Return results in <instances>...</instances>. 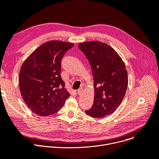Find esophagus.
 Returning a JSON list of instances; mask_svg holds the SVG:
<instances>
[{
    "label": "esophagus",
    "instance_id": "1",
    "mask_svg": "<svg viewBox=\"0 0 159 159\" xmlns=\"http://www.w3.org/2000/svg\"><path fill=\"white\" fill-rule=\"evenodd\" d=\"M82 92H83V89H82V88H79V89L77 90V93H78L79 95H81V94L82 93Z\"/></svg>",
    "mask_w": 159,
    "mask_h": 159
}]
</instances>
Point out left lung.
<instances>
[{"label": "left lung", "instance_id": "1", "mask_svg": "<svg viewBox=\"0 0 159 159\" xmlns=\"http://www.w3.org/2000/svg\"><path fill=\"white\" fill-rule=\"evenodd\" d=\"M78 47L88 58L93 75V104L85 112L91 117H105L115 111L126 93L128 78L124 62L110 46L101 42H85Z\"/></svg>", "mask_w": 159, "mask_h": 159}]
</instances>
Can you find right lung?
Wrapping results in <instances>:
<instances>
[{
  "label": "right lung",
  "mask_w": 159,
  "mask_h": 159,
  "mask_svg": "<svg viewBox=\"0 0 159 159\" xmlns=\"http://www.w3.org/2000/svg\"><path fill=\"white\" fill-rule=\"evenodd\" d=\"M73 46L67 42L48 41L23 62L19 88L24 101L33 113L42 116L54 114L70 96L60 73L62 58Z\"/></svg>",
  "instance_id": "1"
}]
</instances>
